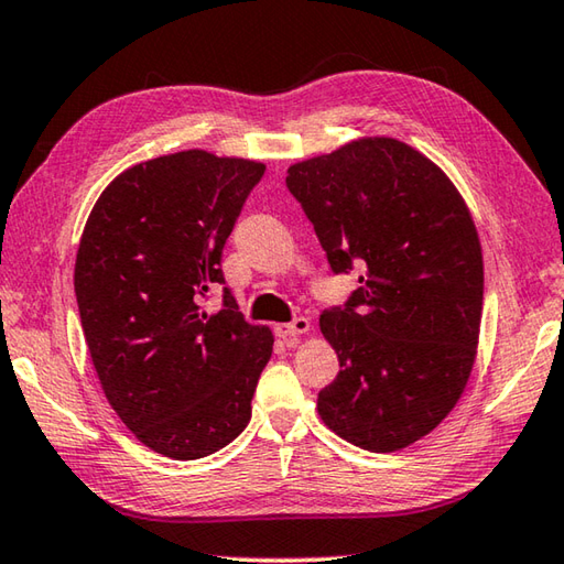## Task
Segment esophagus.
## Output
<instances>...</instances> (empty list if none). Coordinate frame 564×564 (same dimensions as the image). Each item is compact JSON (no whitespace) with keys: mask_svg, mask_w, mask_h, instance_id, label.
I'll list each match as a JSON object with an SVG mask.
<instances>
[{"mask_svg":"<svg viewBox=\"0 0 564 564\" xmlns=\"http://www.w3.org/2000/svg\"><path fill=\"white\" fill-rule=\"evenodd\" d=\"M274 332H278V336L284 338V341H294L296 336L312 332V322H310V318L300 316V318H294V322H290V324H278V328H274Z\"/></svg>","mask_w":564,"mask_h":564,"instance_id":"esophagus-1","label":"esophagus"}]
</instances>
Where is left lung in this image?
<instances>
[{
	"mask_svg": "<svg viewBox=\"0 0 564 564\" xmlns=\"http://www.w3.org/2000/svg\"><path fill=\"white\" fill-rule=\"evenodd\" d=\"M334 272L360 286L318 328L338 356L318 417L360 449L410 447L469 382L484 310L471 210L442 169L395 137H358L286 169Z\"/></svg>",
	"mask_w": 564,
	"mask_h": 564,
	"instance_id": "obj_1",
	"label": "left lung"
}]
</instances>
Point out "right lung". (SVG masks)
Instances as JSON below:
<instances>
[{
    "label": "right lung",
    "instance_id": "right-lung-1",
    "mask_svg": "<svg viewBox=\"0 0 564 564\" xmlns=\"http://www.w3.org/2000/svg\"><path fill=\"white\" fill-rule=\"evenodd\" d=\"M262 174L206 150L156 156L115 176L83 228L76 296L95 373L117 417L169 459L236 440L272 356L270 326L248 324L228 290L223 310L200 306Z\"/></svg>",
    "mask_w": 564,
    "mask_h": 564
}]
</instances>
